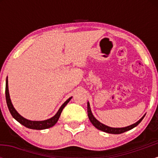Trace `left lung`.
<instances>
[{"label":"left lung","mask_w":158,"mask_h":158,"mask_svg":"<svg viewBox=\"0 0 158 158\" xmlns=\"http://www.w3.org/2000/svg\"><path fill=\"white\" fill-rule=\"evenodd\" d=\"M88 118H89L90 123L94 125V126H95L97 129L100 130V131H102L104 132H106V133L108 134H114V135H118V134H122L123 132H126L127 131H129V130L132 129L135 127H136L137 125L139 124V123L142 121V119L144 118L145 115L141 118L139 120L137 121V123H134V124L131 125V126H128L127 127H124V128H111V127H109L108 126H106V125L101 123L99 121H98L97 119L94 117V116L92 114L91 110H90V107L89 102H88Z\"/></svg>","instance_id":"1"}]
</instances>
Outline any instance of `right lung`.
<instances>
[{
    "instance_id": "1",
    "label": "right lung",
    "mask_w": 158,
    "mask_h": 158,
    "mask_svg": "<svg viewBox=\"0 0 158 158\" xmlns=\"http://www.w3.org/2000/svg\"><path fill=\"white\" fill-rule=\"evenodd\" d=\"M5 93H6V104L8 106L9 110H10V114H12V116L13 117V118H15L18 122L21 123V125H23V126L27 127L28 128H31V129H35V130H42V129H46V128H49L50 127H52L54 125L57 123V121L59 120V117H60L61 111H62L63 108L66 106V105L70 102V99H72V97H70L68 100H66L63 103L62 106L60 107L58 112L55 114V116L51 117L50 119H46V120H42V121H32L29 120V119H25L24 117H23L22 116H21L18 113L17 110L15 109L13 106H12V103L11 102L10 97V93H9V88H8V79L6 78V90H5Z\"/></svg>"
}]
</instances>
